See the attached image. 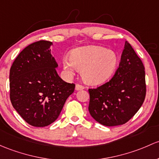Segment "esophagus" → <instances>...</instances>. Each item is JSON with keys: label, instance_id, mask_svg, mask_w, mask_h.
I'll list each match as a JSON object with an SVG mask.
<instances>
[{"label": "esophagus", "instance_id": "obj_1", "mask_svg": "<svg viewBox=\"0 0 159 159\" xmlns=\"http://www.w3.org/2000/svg\"><path fill=\"white\" fill-rule=\"evenodd\" d=\"M84 88V87L83 85L79 84H77L76 86H75V90L76 91H79V90H83Z\"/></svg>", "mask_w": 159, "mask_h": 159}]
</instances>
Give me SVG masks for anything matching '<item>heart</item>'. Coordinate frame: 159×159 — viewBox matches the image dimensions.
<instances>
[{"label": "heart", "mask_w": 159, "mask_h": 159, "mask_svg": "<svg viewBox=\"0 0 159 159\" xmlns=\"http://www.w3.org/2000/svg\"><path fill=\"white\" fill-rule=\"evenodd\" d=\"M115 52L101 46H87L75 49L71 56L63 58V67L67 73L72 75L82 70L81 76L89 84H100L108 80L118 65Z\"/></svg>", "instance_id": "obj_1"}]
</instances>
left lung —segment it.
Returning <instances> with one entry per match:
<instances>
[{
	"instance_id": "8db88e82",
	"label": "left lung",
	"mask_w": 159,
	"mask_h": 159,
	"mask_svg": "<svg viewBox=\"0 0 159 159\" xmlns=\"http://www.w3.org/2000/svg\"><path fill=\"white\" fill-rule=\"evenodd\" d=\"M146 73L143 61L126 41L117 70L113 78L97 88L88 89V110L103 126H115L128 122L145 101Z\"/></svg>"
}]
</instances>
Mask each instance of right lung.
Instances as JSON below:
<instances>
[{"instance_id": "1", "label": "right lung", "mask_w": 159, "mask_h": 159, "mask_svg": "<svg viewBox=\"0 0 159 159\" xmlns=\"http://www.w3.org/2000/svg\"><path fill=\"white\" fill-rule=\"evenodd\" d=\"M52 43L40 40L26 46L10 70V98L25 121L43 127L56 121L75 84L58 76L51 55Z\"/></svg>"}]
</instances>
